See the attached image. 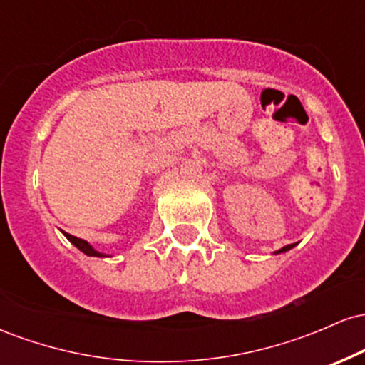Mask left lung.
Returning a JSON list of instances; mask_svg holds the SVG:
<instances>
[{
  "label": "left lung",
  "instance_id": "1",
  "mask_svg": "<svg viewBox=\"0 0 365 365\" xmlns=\"http://www.w3.org/2000/svg\"><path fill=\"white\" fill-rule=\"evenodd\" d=\"M297 244H290V245H284V247H282V249L279 250H276L274 254H283V252H287V250H290V249H293V247H295Z\"/></svg>",
  "mask_w": 365,
  "mask_h": 365
}]
</instances>
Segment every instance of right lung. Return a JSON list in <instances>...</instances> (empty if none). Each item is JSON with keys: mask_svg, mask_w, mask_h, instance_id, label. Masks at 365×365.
<instances>
[{"mask_svg": "<svg viewBox=\"0 0 365 365\" xmlns=\"http://www.w3.org/2000/svg\"><path fill=\"white\" fill-rule=\"evenodd\" d=\"M63 235L68 238V240L72 242V244L77 247V249L81 250V252L86 254V255H91V257H110V255H108V254H103V252H99V250H96L94 247L89 244V242L82 240V238H77V237L70 235V233H65V232H63Z\"/></svg>", "mask_w": 365, "mask_h": 365, "instance_id": "1", "label": "right lung"}]
</instances>
